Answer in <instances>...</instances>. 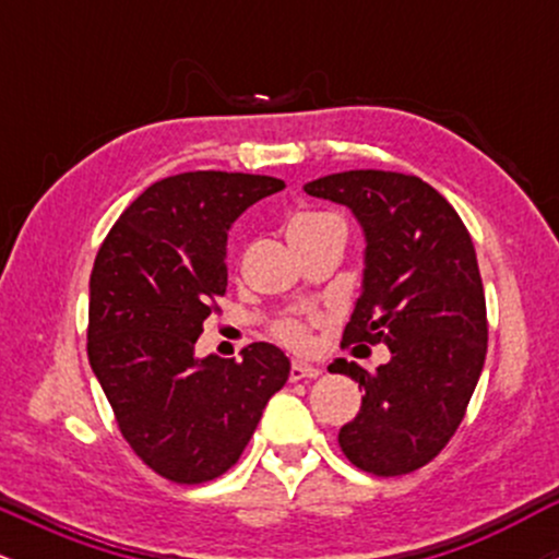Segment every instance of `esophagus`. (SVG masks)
Wrapping results in <instances>:
<instances>
[{
    "label": "esophagus",
    "instance_id": "1",
    "mask_svg": "<svg viewBox=\"0 0 559 559\" xmlns=\"http://www.w3.org/2000/svg\"><path fill=\"white\" fill-rule=\"evenodd\" d=\"M323 370L316 368V365L307 362H292V370H288V378L292 381H310V378H318Z\"/></svg>",
    "mask_w": 559,
    "mask_h": 559
}]
</instances>
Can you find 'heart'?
<instances>
[{"label":"heart","mask_w":559,"mask_h":559,"mask_svg":"<svg viewBox=\"0 0 559 559\" xmlns=\"http://www.w3.org/2000/svg\"><path fill=\"white\" fill-rule=\"evenodd\" d=\"M333 215H325V213H301L294 217L292 223H288V234L292 230H299V228H307V226H316V223H323L329 221ZM325 320L320 316H310V318H284V320H275L273 323V338L275 342H281L288 349L294 352H305L310 349L312 344V329H318V325H323Z\"/></svg>","instance_id":"obj_1"}]
</instances>
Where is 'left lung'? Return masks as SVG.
Masks as SVG:
<instances>
[{"instance_id": "8db88e82", "label": "left lung", "mask_w": 559, "mask_h": 559, "mask_svg": "<svg viewBox=\"0 0 559 559\" xmlns=\"http://www.w3.org/2000/svg\"><path fill=\"white\" fill-rule=\"evenodd\" d=\"M310 197L346 204L365 230L362 294L342 346L386 344L376 373L336 360L365 389L338 444L373 476L428 465L465 418L484 370L489 323L476 249L433 186L391 170H346L307 183Z\"/></svg>"}]
</instances>
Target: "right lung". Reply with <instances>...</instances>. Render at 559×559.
I'll return each mask as SVG.
<instances>
[{
  "instance_id": "obj_1",
  "label": "right lung",
  "mask_w": 559,
  "mask_h": 559,
  "mask_svg": "<svg viewBox=\"0 0 559 559\" xmlns=\"http://www.w3.org/2000/svg\"><path fill=\"white\" fill-rule=\"evenodd\" d=\"M281 178L194 170L152 183L102 241L88 281V362L128 447L173 484H204L236 465L271 396L286 383L278 346L241 360L194 344L226 294L230 223Z\"/></svg>"
}]
</instances>
